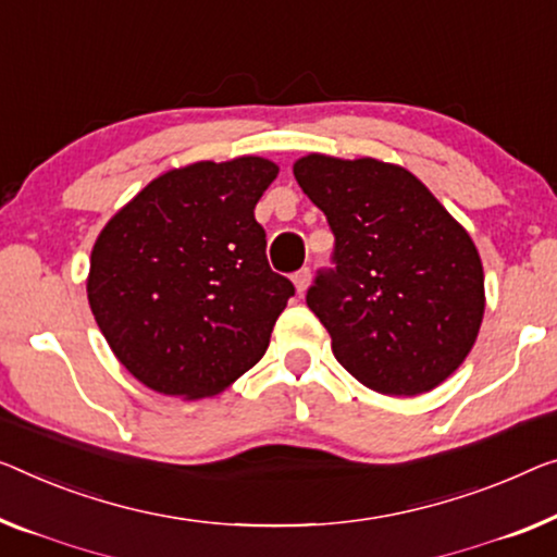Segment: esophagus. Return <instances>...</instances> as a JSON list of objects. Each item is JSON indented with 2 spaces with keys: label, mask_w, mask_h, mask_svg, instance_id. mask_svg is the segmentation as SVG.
<instances>
[{
  "label": "esophagus",
  "mask_w": 557,
  "mask_h": 557,
  "mask_svg": "<svg viewBox=\"0 0 557 557\" xmlns=\"http://www.w3.org/2000/svg\"><path fill=\"white\" fill-rule=\"evenodd\" d=\"M293 282H295V289H297V295H305L307 285H310V270H307V268L297 270L295 275H293Z\"/></svg>",
  "instance_id": "1"
}]
</instances>
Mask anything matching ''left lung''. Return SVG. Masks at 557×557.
Here are the masks:
<instances>
[{
  "instance_id": "8db88e82",
  "label": "left lung",
  "mask_w": 557,
  "mask_h": 557,
  "mask_svg": "<svg viewBox=\"0 0 557 557\" xmlns=\"http://www.w3.org/2000/svg\"><path fill=\"white\" fill-rule=\"evenodd\" d=\"M302 193L325 212L335 252L307 289L337 362L383 395H420L460 368L485 312L478 247L397 164L307 154Z\"/></svg>"
}]
</instances>
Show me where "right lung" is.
Instances as JSON below:
<instances>
[{
    "label": "right lung",
    "mask_w": 557,
    "mask_h": 557,
    "mask_svg": "<svg viewBox=\"0 0 557 557\" xmlns=\"http://www.w3.org/2000/svg\"><path fill=\"white\" fill-rule=\"evenodd\" d=\"M277 172L252 154L170 170L99 232L89 307L117 360L154 393L218 395L268 350L295 295L270 270L255 220Z\"/></svg>",
    "instance_id": "right-lung-1"
}]
</instances>
